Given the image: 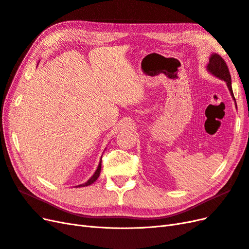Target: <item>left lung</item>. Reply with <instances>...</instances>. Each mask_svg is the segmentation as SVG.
Listing matches in <instances>:
<instances>
[{
  "mask_svg": "<svg viewBox=\"0 0 249 249\" xmlns=\"http://www.w3.org/2000/svg\"><path fill=\"white\" fill-rule=\"evenodd\" d=\"M207 70L211 72L214 76L218 77L227 83V86L231 92V95L232 96V98H234V100H235L234 94H232V89H231V78L228 65L219 54H217V53L211 54V57L209 59V64H208V66H207Z\"/></svg>",
  "mask_w": 249,
  "mask_h": 249,
  "instance_id": "obj_1",
  "label": "left lung"
}]
</instances>
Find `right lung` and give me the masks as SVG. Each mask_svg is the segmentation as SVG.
I'll list each match as a JSON object with an SVG mask.
<instances>
[{"label": "right lung", "instance_id": "obj_1", "mask_svg": "<svg viewBox=\"0 0 249 249\" xmlns=\"http://www.w3.org/2000/svg\"><path fill=\"white\" fill-rule=\"evenodd\" d=\"M100 171H101V160H100V162H99V164H98V167H97V170H96V172L94 173V175L92 176V177L88 180L86 183H84V184H81V185H78V186H88V185H91L92 183H94L96 180L98 179V177H99V175H100Z\"/></svg>", "mask_w": 249, "mask_h": 249}]
</instances>
